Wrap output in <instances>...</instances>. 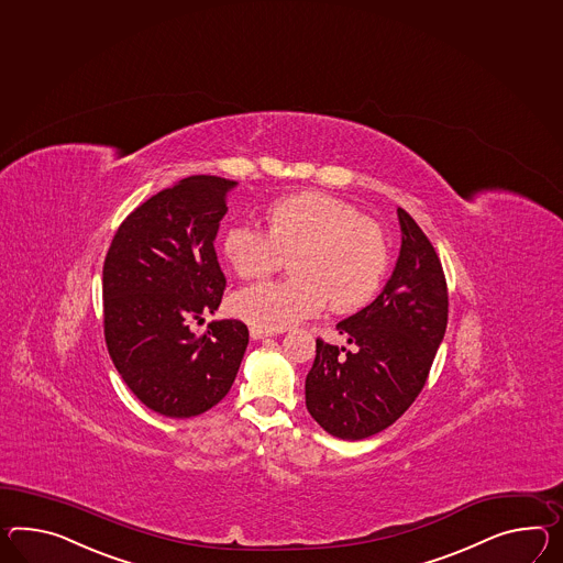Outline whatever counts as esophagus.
Here are the masks:
<instances>
[{
    "mask_svg": "<svg viewBox=\"0 0 563 563\" xmlns=\"http://www.w3.org/2000/svg\"><path fill=\"white\" fill-rule=\"evenodd\" d=\"M250 335H252L254 340H262V338H266V335H275V331L262 330V328H256V325H250Z\"/></svg>",
    "mask_w": 563,
    "mask_h": 563,
    "instance_id": "obj_1",
    "label": "esophagus"
}]
</instances>
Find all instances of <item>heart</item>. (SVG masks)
Here are the masks:
<instances>
[{
    "instance_id": "1",
    "label": "heart",
    "mask_w": 563,
    "mask_h": 563,
    "mask_svg": "<svg viewBox=\"0 0 563 563\" xmlns=\"http://www.w3.org/2000/svg\"><path fill=\"white\" fill-rule=\"evenodd\" d=\"M266 233L233 225L223 254L235 275L258 280L275 275L290 256L292 276L261 283L233 297V311L262 330H285L316 316L330 301L335 313L366 307L388 266V242L374 220L325 192L288 195L268 206Z\"/></svg>"
}]
</instances>
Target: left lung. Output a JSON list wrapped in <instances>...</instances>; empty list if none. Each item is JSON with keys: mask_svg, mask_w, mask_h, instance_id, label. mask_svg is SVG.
Here are the masks:
<instances>
[{"mask_svg": "<svg viewBox=\"0 0 563 563\" xmlns=\"http://www.w3.org/2000/svg\"><path fill=\"white\" fill-rule=\"evenodd\" d=\"M402 244L374 301L338 323L350 347L317 338L305 380L307 411L328 433L366 439L393 426L419 397L448 328V283L438 252L398 207Z\"/></svg>", "mask_w": 563, "mask_h": 563, "instance_id": "1", "label": "left lung"}]
</instances>
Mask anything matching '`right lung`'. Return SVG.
I'll use <instances>...</instances> for the list:
<instances>
[{
	"label": "right lung",
	"instance_id": "obj_1",
	"mask_svg": "<svg viewBox=\"0 0 563 563\" xmlns=\"http://www.w3.org/2000/svg\"><path fill=\"white\" fill-rule=\"evenodd\" d=\"M235 180L195 175L152 195L118 228L103 262V333L128 388L170 419L209 411L232 388L246 323L223 319L225 276L213 240Z\"/></svg>",
	"mask_w": 563,
	"mask_h": 563
}]
</instances>
